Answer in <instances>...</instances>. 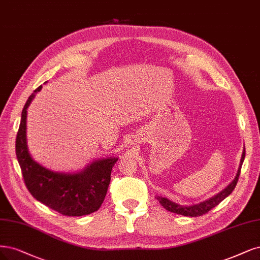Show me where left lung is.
<instances>
[{"label": "left lung", "mask_w": 260, "mask_h": 260, "mask_svg": "<svg viewBox=\"0 0 260 260\" xmlns=\"http://www.w3.org/2000/svg\"><path fill=\"white\" fill-rule=\"evenodd\" d=\"M245 158V148L243 149L242 153V157H241V161H240V166L238 169L237 175L235 177V180L232 181L223 190H221L220 192H218L217 194L211 197L210 199L204 200L198 204H193V205H189V207H184V205H180L177 204L171 200H169L167 198H162V197H156L157 200L160 202V204L162 207L170 211L172 213H176L180 214V215H184V216H191V217H197V216H201L203 214H207L209 211H211L213 208H215L216 205H218L223 199L227 198V197L234 191L235 187L238 183L239 176H240V172H241V168H242V164Z\"/></svg>", "instance_id": "left-lung-1"}]
</instances>
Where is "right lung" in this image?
<instances>
[{"mask_svg": "<svg viewBox=\"0 0 260 260\" xmlns=\"http://www.w3.org/2000/svg\"><path fill=\"white\" fill-rule=\"evenodd\" d=\"M42 89L40 86L26 100L16 138V155L24 184L38 201L66 216H83L100 209L111 182L117 157L92 161L76 173H59L38 164L26 145V110Z\"/></svg>", "mask_w": 260, "mask_h": 260, "instance_id": "1", "label": "right lung"}]
</instances>
